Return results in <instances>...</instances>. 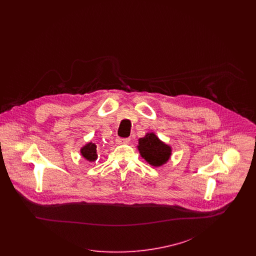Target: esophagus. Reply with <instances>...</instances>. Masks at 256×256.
Listing matches in <instances>:
<instances>
[{"mask_svg":"<svg viewBox=\"0 0 256 256\" xmlns=\"http://www.w3.org/2000/svg\"><path fill=\"white\" fill-rule=\"evenodd\" d=\"M130 141V138H117L116 142L117 144H128Z\"/></svg>","mask_w":256,"mask_h":256,"instance_id":"esophagus-1","label":"esophagus"}]
</instances>
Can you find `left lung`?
<instances>
[{"instance_id": "8db88e82", "label": "left lung", "mask_w": 256, "mask_h": 256, "mask_svg": "<svg viewBox=\"0 0 256 256\" xmlns=\"http://www.w3.org/2000/svg\"><path fill=\"white\" fill-rule=\"evenodd\" d=\"M137 146L141 156L154 167L167 163L172 154L170 146L162 142L154 132L146 134L145 137L139 138Z\"/></svg>"}]
</instances>
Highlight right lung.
Wrapping results in <instances>:
<instances>
[{"label":"right lung","instance_id":"right-lung-1","mask_svg":"<svg viewBox=\"0 0 256 256\" xmlns=\"http://www.w3.org/2000/svg\"><path fill=\"white\" fill-rule=\"evenodd\" d=\"M96 148H97V146L94 143L89 142L88 144H86V146H84L80 148V154L86 160L92 162L98 158Z\"/></svg>","mask_w":256,"mask_h":256}]
</instances>
